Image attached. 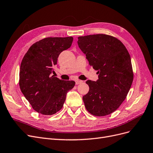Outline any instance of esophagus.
I'll return each instance as SVG.
<instances>
[{
	"mask_svg": "<svg viewBox=\"0 0 153 153\" xmlns=\"http://www.w3.org/2000/svg\"><path fill=\"white\" fill-rule=\"evenodd\" d=\"M83 81H81V80H76V84H79L82 83Z\"/></svg>",
	"mask_w": 153,
	"mask_h": 153,
	"instance_id": "obj_1",
	"label": "esophagus"
}]
</instances>
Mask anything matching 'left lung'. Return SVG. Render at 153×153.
Segmentation results:
<instances>
[{
    "label": "left lung",
    "instance_id": "obj_1",
    "mask_svg": "<svg viewBox=\"0 0 153 153\" xmlns=\"http://www.w3.org/2000/svg\"><path fill=\"white\" fill-rule=\"evenodd\" d=\"M78 46L89 65L98 71L97 81L88 80L84 105L95 116L111 114L125 100L133 81L131 59L117 38L104 34L78 37Z\"/></svg>",
    "mask_w": 153,
    "mask_h": 153
}]
</instances>
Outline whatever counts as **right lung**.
<instances>
[{
	"label": "right lung",
	"instance_id": "right-lung-1",
	"mask_svg": "<svg viewBox=\"0 0 153 153\" xmlns=\"http://www.w3.org/2000/svg\"><path fill=\"white\" fill-rule=\"evenodd\" d=\"M73 38L48 37L33 44L22 60L19 87L33 108L42 115H51L60 110L66 94L75 85L51 76L60 53L71 47Z\"/></svg>",
	"mask_w": 153,
	"mask_h": 153
}]
</instances>
